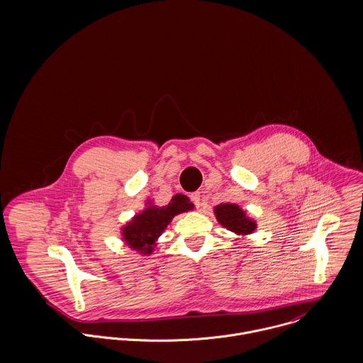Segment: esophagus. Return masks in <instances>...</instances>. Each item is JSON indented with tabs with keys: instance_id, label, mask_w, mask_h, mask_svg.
<instances>
[{
	"instance_id": "esophagus-1",
	"label": "esophagus",
	"mask_w": 363,
	"mask_h": 363,
	"mask_svg": "<svg viewBox=\"0 0 363 363\" xmlns=\"http://www.w3.org/2000/svg\"><path fill=\"white\" fill-rule=\"evenodd\" d=\"M190 199H191V201H193V204H194L196 207H201V194H200V193H193V194L190 196Z\"/></svg>"
}]
</instances>
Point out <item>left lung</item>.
Wrapping results in <instances>:
<instances>
[{"mask_svg":"<svg viewBox=\"0 0 363 363\" xmlns=\"http://www.w3.org/2000/svg\"><path fill=\"white\" fill-rule=\"evenodd\" d=\"M213 215L220 226L233 232L236 236H249L257 230V222L238 204L223 203L213 208Z\"/></svg>","mask_w":363,"mask_h":363,"instance_id":"8db88e82","label":"left lung"}]
</instances>
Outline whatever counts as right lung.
<instances>
[{"label":"right lung","mask_w":363,"mask_h":363,"mask_svg":"<svg viewBox=\"0 0 363 363\" xmlns=\"http://www.w3.org/2000/svg\"><path fill=\"white\" fill-rule=\"evenodd\" d=\"M191 209H194V204L190 203L189 197L184 194L173 196L170 203L163 207L155 206L154 200H147L145 208L121 226V240L128 249L143 256H150L157 245L159 236L164 232L172 219Z\"/></svg>","instance_id":"obj_1"}]
</instances>
